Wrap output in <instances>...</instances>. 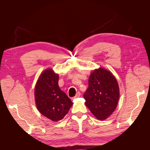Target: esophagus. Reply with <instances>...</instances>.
<instances>
[{
	"mask_svg": "<svg viewBox=\"0 0 150 150\" xmlns=\"http://www.w3.org/2000/svg\"><path fill=\"white\" fill-rule=\"evenodd\" d=\"M80 96H81V93H80V92H78V93H76L75 97H74V99L77 98H79V97H80Z\"/></svg>",
	"mask_w": 150,
	"mask_h": 150,
	"instance_id": "1",
	"label": "esophagus"
}]
</instances>
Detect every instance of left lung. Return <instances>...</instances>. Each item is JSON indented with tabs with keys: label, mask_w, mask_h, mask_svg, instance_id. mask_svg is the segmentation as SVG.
I'll use <instances>...</instances> for the list:
<instances>
[{
	"label": "left lung",
	"mask_w": 150,
	"mask_h": 150,
	"mask_svg": "<svg viewBox=\"0 0 150 150\" xmlns=\"http://www.w3.org/2000/svg\"><path fill=\"white\" fill-rule=\"evenodd\" d=\"M88 88L83 96L85 104L99 120H105L115 111L120 98V88L112 72L99 67L89 76Z\"/></svg>",
	"instance_id": "8db88e82"
}]
</instances>
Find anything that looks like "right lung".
Here are the masks:
<instances>
[{"instance_id": "add662e5", "label": "right lung", "mask_w": 150, "mask_h": 150, "mask_svg": "<svg viewBox=\"0 0 150 150\" xmlns=\"http://www.w3.org/2000/svg\"><path fill=\"white\" fill-rule=\"evenodd\" d=\"M59 74L51 68L40 74L34 89L36 107L41 114L52 121L62 120L73 103L59 87Z\"/></svg>"}]
</instances>
